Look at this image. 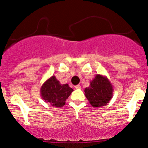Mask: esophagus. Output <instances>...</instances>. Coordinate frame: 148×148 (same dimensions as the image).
<instances>
[{"label": "esophagus", "instance_id": "1", "mask_svg": "<svg viewBox=\"0 0 148 148\" xmlns=\"http://www.w3.org/2000/svg\"><path fill=\"white\" fill-rule=\"evenodd\" d=\"M75 89H81V86H80L79 84L77 85V86H75Z\"/></svg>", "mask_w": 148, "mask_h": 148}]
</instances>
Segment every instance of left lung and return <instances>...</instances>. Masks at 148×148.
<instances>
[{
    "mask_svg": "<svg viewBox=\"0 0 148 148\" xmlns=\"http://www.w3.org/2000/svg\"><path fill=\"white\" fill-rule=\"evenodd\" d=\"M85 96L94 107L105 106L113 96V86L105 76L97 74L90 82L89 86L84 89Z\"/></svg>",
    "mask_w": 148,
    "mask_h": 148,
    "instance_id": "1",
    "label": "left lung"
}]
</instances>
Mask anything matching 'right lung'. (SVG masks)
<instances>
[{"label": "right lung", "instance_id": "add662e5", "mask_svg": "<svg viewBox=\"0 0 148 148\" xmlns=\"http://www.w3.org/2000/svg\"><path fill=\"white\" fill-rule=\"evenodd\" d=\"M74 91L68 84H61L55 76H52L42 84L40 89L41 98L52 107H62L66 100Z\"/></svg>", "mask_w": 148, "mask_h": 148}]
</instances>
